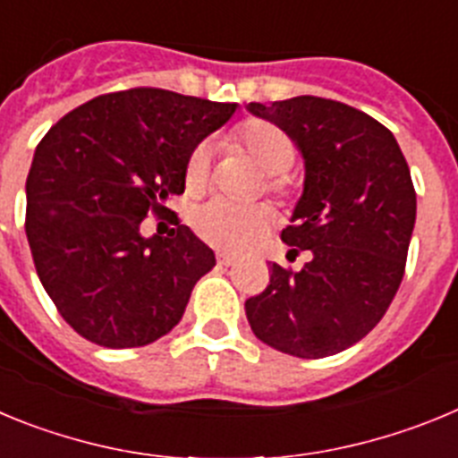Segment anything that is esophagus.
<instances>
[{
    "label": "esophagus",
    "mask_w": 458,
    "mask_h": 458,
    "mask_svg": "<svg viewBox=\"0 0 458 458\" xmlns=\"http://www.w3.org/2000/svg\"><path fill=\"white\" fill-rule=\"evenodd\" d=\"M217 264L233 266V264H236V257H233V254H229V252H217Z\"/></svg>",
    "instance_id": "obj_1"
}]
</instances>
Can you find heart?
<instances>
[{
    "label": "heart",
    "mask_w": 458,
    "mask_h": 458,
    "mask_svg": "<svg viewBox=\"0 0 458 458\" xmlns=\"http://www.w3.org/2000/svg\"><path fill=\"white\" fill-rule=\"evenodd\" d=\"M229 144L252 160L264 174H268L266 188L270 192H286L289 179L286 169L295 160L293 140L279 125L264 119H248L229 137ZM210 148L199 144L190 151L183 169V183L188 194L197 197L208 188ZM192 229L204 242L225 252H241L252 248L273 225V210L268 206L236 208L225 201H208L192 213Z\"/></svg>",
    "instance_id": "1"
}]
</instances>
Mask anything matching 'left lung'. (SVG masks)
I'll return each mask as SVG.
<instances>
[{
	"label": "left lung",
	"instance_id": "left-lung-1",
	"mask_svg": "<svg viewBox=\"0 0 458 458\" xmlns=\"http://www.w3.org/2000/svg\"><path fill=\"white\" fill-rule=\"evenodd\" d=\"M248 112L301 151L302 194L282 241L291 257L310 254L295 273L270 266V284L245 301L250 327L295 358L335 355L369 333L402 284L418 210L411 169L386 125L337 100L298 96Z\"/></svg>",
	"mask_w": 458,
	"mask_h": 458
}]
</instances>
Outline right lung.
Here are the masks:
<instances>
[{"label":"right lung","mask_w":458,"mask_h":458,"mask_svg":"<svg viewBox=\"0 0 458 458\" xmlns=\"http://www.w3.org/2000/svg\"><path fill=\"white\" fill-rule=\"evenodd\" d=\"M236 103L165 89L105 93L72 109L36 147L27 222L36 273L59 314L84 339L135 349L167 335L213 250L176 222L172 236H141L183 194L190 151L232 119Z\"/></svg>","instance_id":"right-lung-1"}]
</instances>
